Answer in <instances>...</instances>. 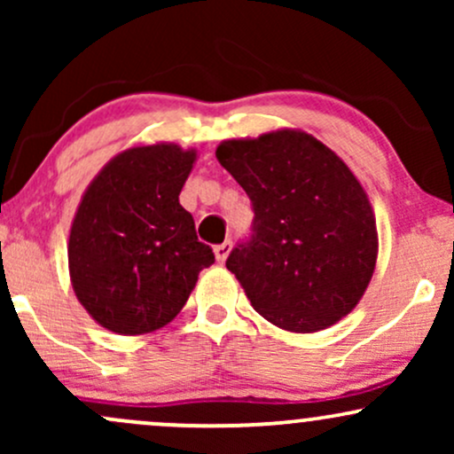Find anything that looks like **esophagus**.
Segmentation results:
<instances>
[{"mask_svg": "<svg viewBox=\"0 0 454 454\" xmlns=\"http://www.w3.org/2000/svg\"><path fill=\"white\" fill-rule=\"evenodd\" d=\"M231 241H223V243H220V245H215V247H213V254H215V260L217 262H226V258H228V254H231Z\"/></svg>", "mask_w": 454, "mask_h": 454, "instance_id": "34e87169", "label": "esophagus"}]
</instances>
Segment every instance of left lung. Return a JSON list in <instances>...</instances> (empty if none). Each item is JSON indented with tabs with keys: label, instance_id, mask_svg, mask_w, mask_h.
I'll list each match as a JSON object with an SVG mask.
<instances>
[{
	"label": "left lung",
	"instance_id": "1",
	"mask_svg": "<svg viewBox=\"0 0 454 454\" xmlns=\"http://www.w3.org/2000/svg\"><path fill=\"white\" fill-rule=\"evenodd\" d=\"M215 158L256 213L252 239L226 260L254 309L290 333L337 325L376 270V215L361 181L335 151L293 128L222 140Z\"/></svg>",
	"mask_w": 454,
	"mask_h": 454
}]
</instances>
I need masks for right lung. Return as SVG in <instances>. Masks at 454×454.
I'll return each mask as SVG.
<instances>
[{"label": "right lung", "mask_w": 454, "mask_h": 454, "mask_svg": "<svg viewBox=\"0 0 454 454\" xmlns=\"http://www.w3.org/2000/svg\"><path fill=\"white\" fill-rule=\"evenodd\" d=\"M196 158V149L175 143L134 145L102 166L78 202L70 281L106 331L132 337L173 322L215 260L179 205Z\"/></svg>", "instance_id": "add662e5"}]
</instances>
